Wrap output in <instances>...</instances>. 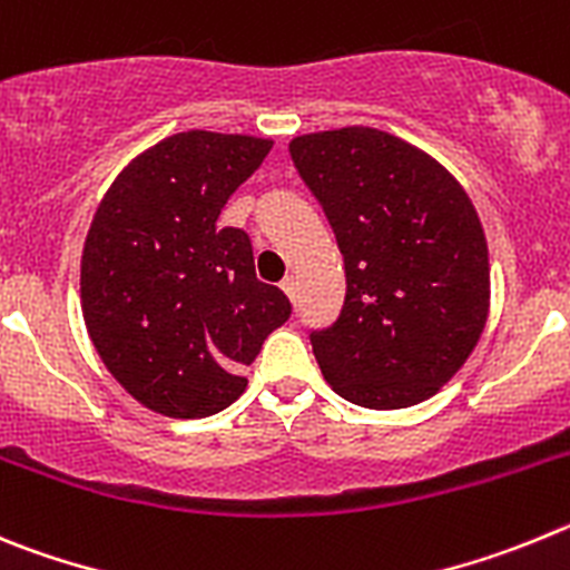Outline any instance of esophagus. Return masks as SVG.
<instances>
[{"label":"esophagus","instance_id":"1","mask_svg":"<svg viewBox=\"0 0 570 570\" xmlns=\"http://www.w3.org/2000/svg\"><path fill=\"white\" fill-rule=\"evenodd\" d=\"M281 289H284L289 297H295V295H297V281H295V275H286V278L281 281Z\"/></svg>","mask_w":570,"mask_h":570}]
</instances>
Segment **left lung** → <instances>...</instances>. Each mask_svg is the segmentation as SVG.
<instances>
[{
  "mask_svg": "<svg viewBox=\"0 0 570 570\" xmlns=\"http://www.w3.org/2000/svg\"><path fill=\"white\" fill-rule=\"evenodd\" d=\"M289 156L346 266L341 315L309 335L323 377L366 409L432 397L489 317V247L474 204L432 156L374 127L297 136Z\"/></svg>",
  "mask_w": 570,
  "mask_h": 570,
  "instance_id": "8db88e82",
  "label": "left lung"
}]
</instances>
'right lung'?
Listing matches in <instances>:
<instances>
[{"label":"right lung","instance_id":"1","mask_svg":"<svg viewBox=\"0 0 570 570\" xmlns=\"http://www.w3.org/2000/svg\"><path fill=\"white\" fill-rule=\"evenodd\" d=\"M269 138L189 130L132 158L101 198L81 253V312L96 352L138 403L207 417L244 394L240 368L292 315L255 278L244 229L218 215Z\"/></svg>","mask_w":570,"mask_h":570}]
</instances>
